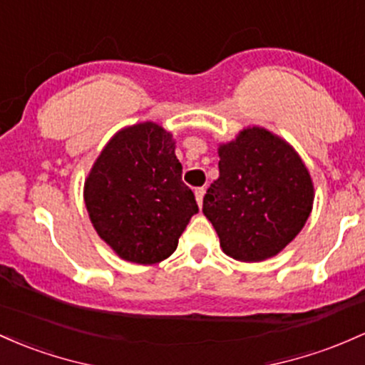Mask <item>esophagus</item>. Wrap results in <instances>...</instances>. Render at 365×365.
<instances>
[{"instance_id":"34e87169","label":"esophagus","mask_w":365,"mask_h":365,"mask_svg":"<svg viewBox=\"0 0 365 365\" xmlns=\"http://www.w3.org/2000/svg\"><path fill=\"white\" fill-rule=\"evenodd\" d=\"M204 194H206V189H204V187H199V189H195V201H197L199 207L202 206V199H204Z\"/></svg>"}]
</instances>
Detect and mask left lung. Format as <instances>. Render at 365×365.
I'll use <instances>...</instances> for the list:
<instances>
[{
    "instance_id": "left-lung-1",
    "label": "left lung",
    "mask_w": 365,
    "mask_h": 365,
    "mask_svg": "<svg viewBox=\"0 0 365 365\" xmlns=\"http://www.w3.org/2000/svg\"><path fill=\"white\" fill-rule=\"evenodd\" d=\"M220 176L202 213L223 253L239 262L272 258L299 234L312 213L314 183L293 147L265 128H246L220 143Z\"/></svg>"
}]
</instances>
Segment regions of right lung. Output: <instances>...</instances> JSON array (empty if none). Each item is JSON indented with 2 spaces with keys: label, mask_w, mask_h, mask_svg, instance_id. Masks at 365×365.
Wrapping results in <instances>:
<instances>
[{
  "label": "right lung",
  "mask_w": 365,
  "mask_h": 365,
  "mask_svg": "<svg viewBox=\"0 0 365 365\" xmlns=\"http://www.w3.org/2000/svg\"><path fill=\"white\" fill-rule=\"evenodd\" d=\"M85 204L100 239L140 265L173 255L199 211L182 182L173 135L150 121L123 128L103 147L85 182Z\"/></svg>",
  "instance_id": "1"
}]
</instances>
